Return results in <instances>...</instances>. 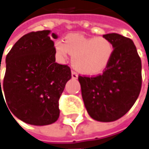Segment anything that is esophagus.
I'll list each match as a JSON object with an SVG mask.
<instances>
[{"mask_svg": "<svg viewBox=\"0 0 149 149\" xmlns=\"http://www.w3.org/2000/svg\"><path fill=\"white\" fill-rule=\"evenodd\" d=\"M77 77H78L77 73L76 72H74V71H72V79H77Z\"/></svg>", "mask_w": 149, "mask_h": 149, "instance_id": "esophagus-1", "label": "esophagus"}]
</instances>
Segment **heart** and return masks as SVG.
Instances as JSON below:
<instances>
[{"label": "heart", "instance_id": "heart-1", "mask_svg": "<svg viewBox=\"0 0 149 149\" xmlns=\"http://www.w3.org/2000/svg\"><path fill=\"white\" fill-rule=\"evenodd\" d=\"M56 52L62 58L72 55V63L78 72L87 75L97 74L109 64L114 52L113 44L104 37L86 38L77 33H69L63 43L56 41Z\"/></svg>", "mask_w": 149, "mask_h": 149}]
</instances>
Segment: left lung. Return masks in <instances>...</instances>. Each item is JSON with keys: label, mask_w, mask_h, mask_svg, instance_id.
<instances>
[{"label": "left lung", "mask_w": 149, "mask_h": 149, "mask_svg": "<svg viewBox=\"0 0 149 149\" xmlns=\"http://www.w3.org/2000/svg\"><path fill=\"white\" fill-rule=\"evenodd\" d=\"M104 38L114 52L102 74L78 76L84 105L90 116L100 122L117 120L135 103L142 86V63L134 42L119 33Z\"/></svg>", "instance_id": "left-lung-1"}]
</instances>
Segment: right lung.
Listing matches in <instances>:
<instances>
[{
    "mask_svg": "<svg viewBox=\"0 0 149 149\" xmlns=\"http://www.w3.org/2000/svg\"><path fill=\"white\" fill-rule=\"evenodd\" d=\"M49 33L30 32L19 39L6 55L2 86L0 79V95L4 91L10 111L33 125L58 120L59 98L72 77L68 65L55 62L56 50ZM52 37L58 38L55 33Z\"/></svg>",
    "mask_w": 149,
    "mask_h": 149,
    "instance_id": "add662e5",
    "label": "right lung"
}]
</instances>
